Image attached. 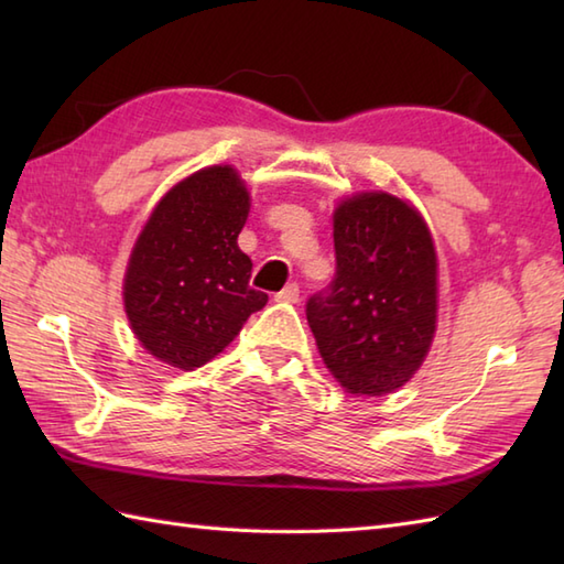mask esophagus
<instances>
[{
  "label": "esophagus",
  "instance_id": "esophagus-1",
  "mask_svg": "<svg viewBox=\"0 0 564 564\" xmlns=\"http://www.w3.org/2000/svg\"><path fill=\"white\" fill-rule=\"evenodd\" d=\"M273 297L279 303H297V301H301V289H297V283H289L283 291H279Z\"/></svg>",
  "mask_w": 564,
  "mask_h": 564
}]
</instances>
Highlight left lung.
Instances as JSON below:
<instances>
[{
    "instance_id": "left-lung-1",
    "label": "left lung",
    "mask_w": 564,
    "mask_h": 564,
    "mask_svg": "<svg viewBox=\"0 0 564 564\" xmlns=\"http://www.w3.org/2000/svg\"><path fill=\"white\" fill-rule=\"evenodd\" d=\"M337 269L307 297L319 354L354 394L402 388L436 329V251L424 220L390 194H361L334 213Z\"/></svg>"
}]
</instances>
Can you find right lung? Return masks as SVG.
<instances>
[{
    "label": "right lung",
    "mask_w": 564,
    "mask_h": 564,
    "mask_svg": "<svg viewBox=\"0 0 564 564\" xmlns=\"http://www.w3.org/2000/svg\"><path fill=\"white\" fill-rule=\"evenodd\" d=\"M249 194L232 166L184 178L154 208L130 254L126 313L160 361L194 370L242 329L269 295L249 285L251 259L237 247Z\"/></svg>",
    "instance_id": "right-lung-1"
}]
</instances>
